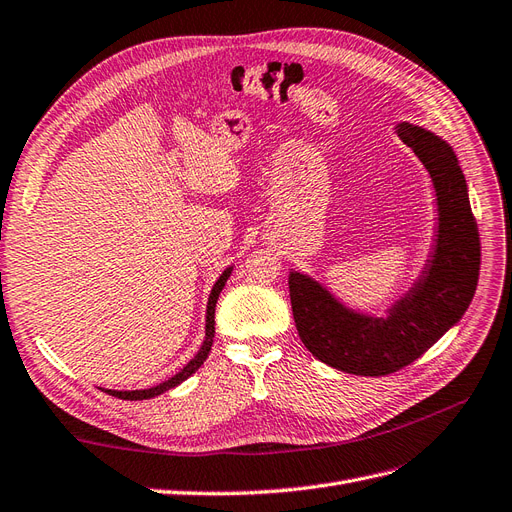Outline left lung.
I'll use <instances>...</instances> for the list:
<instances>
[{"mask_svg":"<svg viewBox=\"0 0 512 512\" xmlns=\"http://www.w3.org/2000/svg\"><path fill=\"white\" fill-rule=\"evenodd\" d=\"M397 136L429 173L436 226L425 265L412 286L376 318L342 299L316 277L290 269V303L305 348L318 361L356 376H384L410 365L466 314L478 284L480 241L468 183L453 147L410 121Z\"/></svg>","mask_w":512,"mask_h":512,"instance_id":"obj_1","label":"left lung"}]
</instances>
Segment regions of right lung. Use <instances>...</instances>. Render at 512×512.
I'll use <instances>...</instances> for the list:
<instances>
[{
	"label": "right lung",
	"mask_w": 512,
	"mask_h": 512,
	"mask_svg": "<svg viewBox=\"0 0 512 512\" xmlns=\"http://www.w3.org/2000/svg\"><path fill=\"white\" fill-rule=\"evenodd\" d=\"M232 269H235V265H228L222 275L218 277V282L213 284L211 292H209V301H207V314H205V339L203 344H200L198 352L192 356V359L183 365V369H179L175 376H170L168 380L151 386V389H136V391H115V389H102L106 391L108 395L113 397H119V399H130V401H138V399H151V397H158L170 389H175V386H179L183 380H188L194 371H198V367L203 365L207 361V356L211 352V346H213V335H215V303H218V297L222 288L226 286L228 277L232 273Z\"/></svg>",
	"instance_id": "1"
}]
</instances>
